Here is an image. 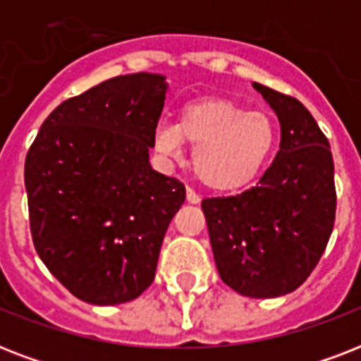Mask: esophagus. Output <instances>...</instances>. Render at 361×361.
<instances>
[{
    "mask_svg": "<svg viewBox=\"0 0 361 361\" xmlns=\"http://www.w3.org/2000/svg\"><path fill=\"white\" fill-rule=\"evenodd\" d=\"M187 202H189V204H198V202H200V197H198L197 192L192 191L191 187H187Z\"/></svg>",
    "mask_w": 361,
    "mask_h": 361,
    "instance_id": "34e87169",
    "label": "esophagus"
}]
</instances>
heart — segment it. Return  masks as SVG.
Wrapping results in <instances>:
<instances>
[{
    "mask_svg": "<svg viewBox=\"0 0 361 361\" xmlns=\"http://www.w3.org/2000/svg\"><path fill=\"white\" fill-rule=\"evenodd\" d=\"M279 130L262 110L228 99H202L183 106L176 125H159L155 146L178 155L183 142L195 146L191 169L212 191H238L257 180L277 146Z\"/></svg>",
    "mask_w": 361,
    "mask_h": 361,
    "instance_id": "heart-1",
    "label": "heart"
}]
</instances>
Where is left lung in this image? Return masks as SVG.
Wrapping results in <instances>:
<instances>
[{"instance_id": "8db88e82", "label": "left lung", "mask_w": 361, "mask_h": 361, "mask_svg": "<svg viewBox=\"0 0 361 361\" xmlns=\"http://www.w3.org/2000/svg\"><path fill=\"white\" fill-rule=\"evenodd\" d=\"M275 110L281 144L258 183L234 197L204 198L221 279L249 298L296 290L319 264L336 221L330 142L298 99L252 84Z\"/></svg>"}]
</instances>
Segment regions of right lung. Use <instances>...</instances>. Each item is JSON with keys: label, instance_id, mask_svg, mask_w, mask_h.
I'll use <instances>...</instances> for the list:
<instances>
[{"label": "right lung", "instance_id": "add662e5", "mask_svg": "<svg viewBox=\"0 0 361 361\" xmlns=\"http://www.w3.org/2000/svg\"><path fill=\"white\" fill-rule=\"evenodd\" d=\"M164 93L152 73L101 82L59 104L25 155L33 245L82 302H130L153 283L185 200L183 183L149 164Z\"/></svg>", "mask_w": 361, "mask_h": 361}]
</instances>
